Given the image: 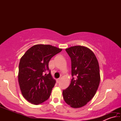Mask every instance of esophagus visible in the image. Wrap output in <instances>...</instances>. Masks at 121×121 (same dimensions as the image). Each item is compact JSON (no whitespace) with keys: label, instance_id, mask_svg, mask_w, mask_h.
Masks as SVG:
<instances>
[{"label":"esophagus","instance_id":"34e87169","mask_svg":"<svg viewBox=\"0 0 121 121\" xmlns=\"http://www.w3.org/2000/svg\"><path fill=\"white\" fill-rule=\"evenodd\" d=\"M60 78H58V79H56V83H59V82H60Z\"/></svg>","mask_w":121,"mask_h":121}]
</instances>
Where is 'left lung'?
<instances>
[{"label": "left lung", "mask_w": 121, "mask_h": 121, "mask_svg": "<svg viewBox=\"0 0 121 121\" xmlns=\"http://www.w3.org/2000/svg\"><path fill=\"white\" fill-rule=\"evenodd\" d=\"M71 59L70 84L63 90L65 102L73 108L85 106L92 99L99 86L100 76L99 63L93 52L82 46L65 49Z\"/></svg>", "instance_id": "1"}]
</instances>
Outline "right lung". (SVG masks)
Instances as JSON below:
<instances>
[{
    "label": "right lung",
    "instance_id": "right-lung-1",
    "mask_svg": "<svg viewBox=\"0 0 121 121\" xmlns=\"http://www.w3.org/2000/svg\"><path fill=\"white\" fill-rule=\"evenodd\" d=\"M61 51L50 45H36L20 59L18 81L22 95L29 102L38 105L50 97L56 81L51 75L48 63Z\"/></svg>",
    "mask_w": 121,
    "mask_h": 121
}]
</instances>
